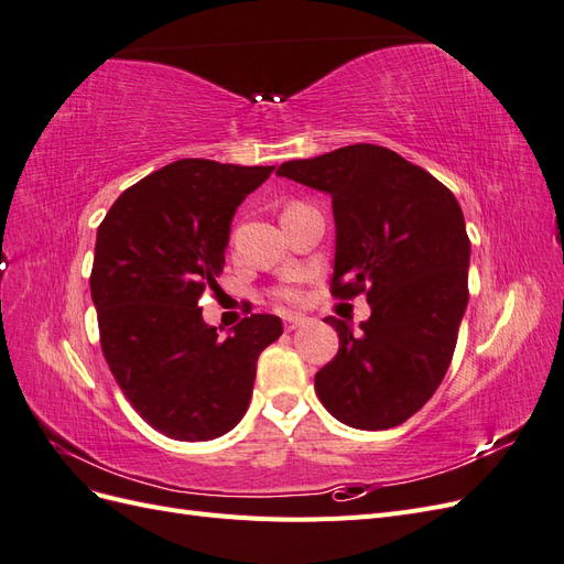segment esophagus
<instances>
[{"instance_id":"esophagus-1","label":"esophagus","mask_w":564,"mask_h":564,"mask_svg":"<svg viewBox=\"0 0 564 564\" xmlns=\"http://www.w3.org/2000/svg\"><path fill=\"white\" fill-rule=\"evenodd\" d=\"M303 324H308V317H303V315H286L284 317V329L286 332H294V329L303 327Z\"/></svg>"}]
</instances>
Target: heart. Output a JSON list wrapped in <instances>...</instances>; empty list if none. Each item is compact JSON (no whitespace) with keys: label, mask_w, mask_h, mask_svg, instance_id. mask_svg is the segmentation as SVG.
<instances>
[{"label":"heart","mask_w":564,"mask_h":564,"mask_svg":"<svg viewBox=\"0 0 564 564\" xmlns=\"http://www.w3.org/2000/svg\"><path fill=\"white\" fill-rule=\"evenodd\" d=\"M275 296L278 299H282V301H299V292H296V289L294 286H282V289H278V292H275Z\"/></svg>","instance_id":"obj_1"}]
</instances>
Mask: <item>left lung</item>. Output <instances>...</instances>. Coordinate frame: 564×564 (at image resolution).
I'll list each match as a JSON object with an SVG mask.
<instances>
[{
  "label": "left lung",
  "mask_w": 564,
  "mask_h": 564,
  "mask_svg": "<svg viewBox=\"0 0 564 564\" xmlns=\"http://www.w3.org/2000/svg\"><path fill=\"white\" fill-rule=\"evenodd\" d=\"M286 176L332 195V294H367L360 332L336 317L338 352L315 373L327 412L360 431L404 423L433 398L468 305L470 240L449 187L371 143L284 162Z\"/></svg>",
  "instance_id": "8db88e82"
}]
</instances>
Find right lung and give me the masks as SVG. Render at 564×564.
Returning a JSON list of instances; mask_svg holds the SVG:
<instances>
[{"mask_svg": "<svg viewBox=\"0 0 564 564\" xmlns=\"http://www.w3.org/2000/svg\"><path fill=\"white\" fill-rule=\"evenodd\" d=\"M275 166L178 160L117 197L98 226L91 299L100 348L135 412L162 435L204 442L245 416L259 355L282 336L256 313L230 336L202 319L230 220Z\"/></svg>", "mask_w": 564, "mask_h": 564, "instance_id": "obj_1", "label": "right lung"}]
</instances>
